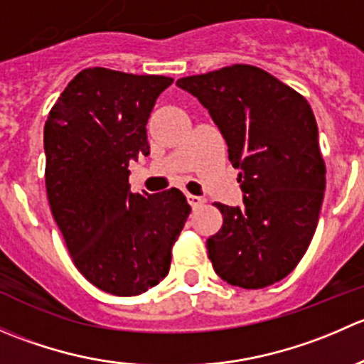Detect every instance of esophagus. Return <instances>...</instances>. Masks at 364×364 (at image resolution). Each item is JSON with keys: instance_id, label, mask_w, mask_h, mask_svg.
<instances>
[{"instance_id": "1", "label": "esophagus", "mask_w": 364, "mask_h": 364, "mask_svg": "<svg viewBox=\"0 0 364 364\" xmlns=\"http://www.w3.org/2000/svg\"><path fill=\"white\" fill-rule=\"evenodd\" d=\"M186 199H188V203H190V205H192L193 209H196V208H199V205H203V204L205 203V199H204V197H199V196H192V193H188V196H186Z\"/></svg>"}]
</instances>
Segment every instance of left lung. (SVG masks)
<instances>
[{"instance_id": "obj_1", "label": "left lung", "mask_w": 364, "mask_h": 364, "mask_svg": "<svg viewBox=\"0 0 364 364\" xmlns=\"http://www.w3.org/2000/svg\"><path fill=\"white\" fill-rule=\"evenodd\" d=\"M176 84L208 109L240 168L243 205L216 204L223 225L205 243L213 269L243 289L280 282L310 247L324 199L326 165L310 104L252 65Z\"/></svg>"}]
</instances>
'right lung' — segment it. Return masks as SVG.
<instances>
[{
	"label": "right lung",
	"instance_id": "add662e5",
	"mask_svg": "<svg viewBox=\"0 0 364 364\" xmlns=\"http://www.w3.org/2000/svg\"><path fill=\"white\" fill-rule=\"evenodd\" d=\"M171 77L109 68L77 73L43 128L50 211L73 264L114 296H137L160 284L172 245L190 215L178 188L130 192L128 165L149 155L148 124Z\"/></svg>",
	"mask_w": 364,
	"mask_h": 364
}]
</instances>
